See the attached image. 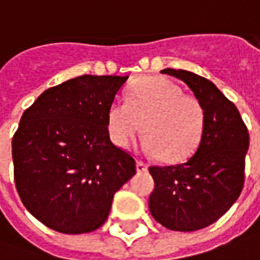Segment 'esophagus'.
Returning <instances> with one entry per match:
<instances>
[{"instance_id": "34e87169", "label": "esophagus", "mask_w": 260, "mask_h": 260, "mask_svg": "<svg viewBox=\"0 0 260 260\" xmlns=\"http://www.w3.org/2000/svg\"><path fill=\"white\" fill-rule=\"evenodd\" d=\"M136 170H138V173H145L147 171V164L143 161H136Z\"/></svg>"}]
</instances>
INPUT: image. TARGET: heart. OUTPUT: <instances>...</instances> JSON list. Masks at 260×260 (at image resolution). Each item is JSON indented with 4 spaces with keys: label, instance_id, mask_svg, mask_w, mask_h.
Here are the masks:
<instances>
[{
    "label": "heart",
    "instance_id": "1",
    "mask_svg": "<svg viewBox=\"0 0 260 260\" xmlns=\"http://www.w3.org/2000/svg\"><path fill=\"white\" fill-rule=\"evenodd\" d=\"M203 121L201 103L161 76L135 80L126 91V102L115 100L107 113L108 134L115 146H129L142 124V150L167 161H180L195 150Z\"/></svg>",
    "mask_w": 260,
    "mask_h": 260
}]
</instances>
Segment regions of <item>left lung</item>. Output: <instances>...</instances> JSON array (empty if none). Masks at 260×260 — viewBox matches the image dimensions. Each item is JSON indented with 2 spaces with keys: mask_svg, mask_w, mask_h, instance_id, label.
I'll return each instance as SVG.
<instances>
[{
  "mask_svg": "<svg viewBox=\"0 0 260 260\" xmlns=\"http://www.w3.org/2000/svg\"><path fill=\"white\" fill-rule=\"evenodd\" d=\"M185 82L201 103L205 121L201 143L185 163L152 166L153 218L174 231L205 229L238 199L245 181L249 134L238 108L206 78L184 69H163Z\"/></svg>",
  "mask_w": 260,
  "mask_h": 260,
  "instance_id": "1",
  "label": "left lung"
}]
</instances>
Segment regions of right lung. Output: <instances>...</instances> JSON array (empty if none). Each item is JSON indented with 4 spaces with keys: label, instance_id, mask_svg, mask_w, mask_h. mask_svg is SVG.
<instances>
[{
    "label": "right lung",
    "instance_id": "1",
    "mask_svg": "<svg viewBox=\"0 0 260 260\" xmlns=\"http://www.w3.org/2000/svg\"><path fill=\"white\" fill-rule=\"evenodd\" d=\"M128 76L82 75L50 87L12 138L20 201L48 229L83 234L107 220L114 193L136 173L135 158L110 139L107 113Z\"/></svg>",
    "mask_w": 260,
    "mask_h": 260
}]
</instances>
